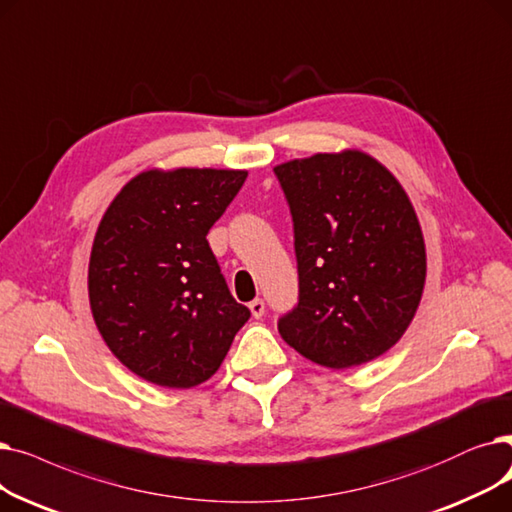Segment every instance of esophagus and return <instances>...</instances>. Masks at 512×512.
<instances>
[{
  "instance_id": "1",
  "label": "esophagus",
  "mask_w": 512,
  "mask_h": 512,
  "mask_svg": "<svg viewBox=\"0 0 512 512\" xmlns=\"http://www.w3.org/2000/svg\"><path fill=\"white\" fill-rule=\"evenodd\" d=\"M250 310H252L254 319H260V316L264 314V300H260V298L252 300V302H250Z\"/></svg>"
}]
</instances>
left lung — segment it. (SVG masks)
I'll return each mask as SVG.
<instances>
[{
    "mask_svg": "<svg viewBox=\"0 0 512 512\" xmlns=\"http://www.w3.org/2000/svg\"><path fill=\"white\" fill-rule=\"evenodd\" d=\"M294 223L298 304L279 316L285 342L329 369L392 348L415 316L427 258L406 191L362 152L275 168Z\"/></svg>",
    "mask_w": 512,
    "mask_h": 512,
    "instance_id": "8db88e82",
    "label": "left lung"
}]
</instances>
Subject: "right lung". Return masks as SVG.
Listing matches in <instances>:
<instances>
[{
  "instance_id": "obj_1",
  "label": "right lung",
  "mask_w": 512,
  "mask_h": 512,
  "mask_svg": "<svg viewBox=\"0 0 512 512\" xmlns=\"http://www.w3.org/2000/svg\"><path fill=\"white\" fill-rule=\"evenodd\" d=\"M246 170H148L120 189L97 227L89 302L112 354L141 379L193 387L225 360L250 319L208 246Z\"/></svg>"
}]
</instances>
